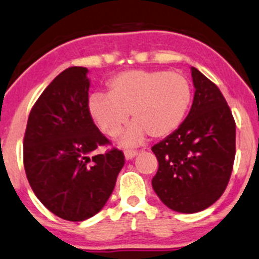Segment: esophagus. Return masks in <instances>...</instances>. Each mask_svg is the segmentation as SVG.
Wrapping results in <instances>:
<instances>
[{
    "label": "esophagus",
    "mask_w": 259,
    "mask_h": 259,
    "mask_svg": "<svg viewBox=\"0 0 259 259\" xmlns=\"http://www.w3.org/2000/svg\"><path fill=\"white\" fill-rule=\"evenodd\" d=\"M137 154L138 151H135V149H126V151H124V157H126V159H132V158H135Z\"/></svg>",
    "instance_id": "obj_1"
}]
</instances>
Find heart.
<instances>
[{
	"instance_id": "obj_1",
	"label": "heart",
	"mask_w": 259,
	"mask_h": 259,
	"mask_svg": "<svg viewBox=\"0 0 259 259\" xmlns=\"http://www.w3.org/2000/svg\"><path fill=\"white\" fill-rule=\"evenodd\" d=\"M193 102L190 81L179 73L135 69L119 73L107 84V95L90 96L88 110L105 135L115 137L131 113L132 123L122 137L124 144H137L149 137L164 138L175 132Z\"/></svg>"
}]
</instances>
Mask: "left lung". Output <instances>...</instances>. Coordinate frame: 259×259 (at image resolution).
I'll return each instance as SVG.
<instances>
[{
	"label": "left lung",
	"instance_id": "1",
	"mask_svg": "<svg viewBox=\"0 0 259 259\" xmlns=\"http://www.w3.org/2000/svg\"><path fill=\"white\" fill-rule=\"evenodd\" d=\"M195 95L175 132L152 147L158 171L152 186L164 205L183 213L211 206L229 184L236 154V122L220 89L191 68Z\"/></svg>",
	"mask_w": 259,
	"mask_h": 259
}]
</instances>
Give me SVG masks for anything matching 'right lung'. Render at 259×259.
I'll use <instances>...</instances> for the list:
<instances>
[{
	"label": "right lung",
	"mask_w": 259,
	"mask_h": 259,
	"mask_svg": "<svg viewBox=\"0 0 259 259\" xmlns=\"http://www.w3.org/2000/svg\"><path fill=\"white\" fill-rule=\"evenodd\" d=\"M88 69H65L47 86L30 110L23 140V164L30 188L58 218L84 221L112 194L124 165L123 152L111 144L88 110Z\"/></svg>",
	"instance_id": "right-lung-1"
}]
</instances>
